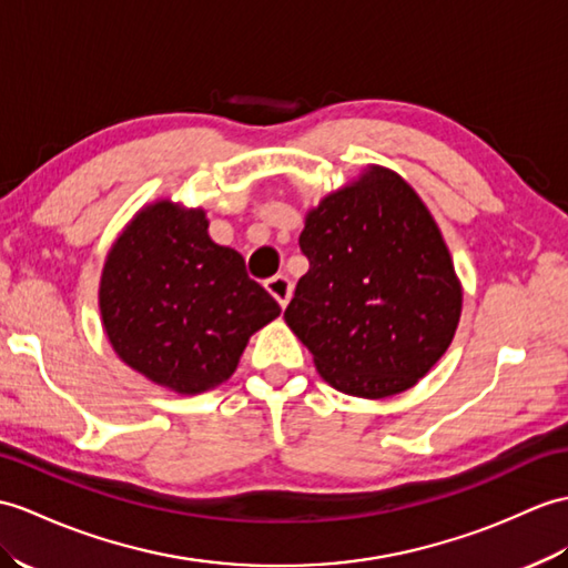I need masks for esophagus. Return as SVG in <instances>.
Returning a JSON list of instances; mask_svg holds the SVG:
<instances>
[{
    "instance_id": "esophagus-1",
    "label": "esophagus",
    "mask_w": 568,
    "mask_h": 568,
    "mask_svg": "<svg viewBox=\"0 0 568 568\" xmlns=\"http://www.w3.org/2000/svg\"><path fill=\"white\" fill-rule=\"evenodd\" d=\"M266 290L275 297V302L285 310L287 302H290V295H293V285H290V281L285 278V275H273V278L266 281Z\"/></svg>"
}]
</instances>
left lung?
<instances>
[{
  "label": "left lung",
  "instance_id": "left-lung-1",
  "mask_svg": "<svg viewBox=\"0 0 568 568\" xmlns=\"http://www.w3.org/2000/svg\"><path fill=\"white\" fill-rule=\"evenodd\" d=\"M300 248L310 271L285 324L334 389L392 397L450 348L463 283L430 210L397 171L367 164L326 193L307 210Z\"/></svg>",
  "mask_w": 568,
  "mask_h": 568
}]
</instances>
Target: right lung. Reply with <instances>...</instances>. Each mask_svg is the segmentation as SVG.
I'll use <instances>...</instances> for the list:
<instances>
[{
	"label": "right lung",
	"mask_w": 568,
	"mask_h": 568,
	"mask_svg": "<svg viewBox=\"0 0 568 568\" xmlns=\"http://www.w3.org/2000/svg\"><path fill=\"white\" fill-rule=\"evenodd\" d=\"M203 207L142 205L105 256L99 310L128 367L174 394L227 382L258 328L281 314L244 258L207 234Z\"/></svg>",
	"instance_id": "obj_1"
}]
</instances>
